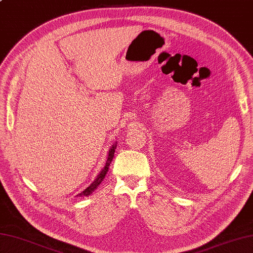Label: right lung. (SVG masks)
<instances>
[{"instance_id": "add662e5", "label": "right lung", "mask_w": 253, "mask_h": 253, "mask_svg": "<svg viewBox=\"0 0 253 253\" xmlns=\"http://www.w3.org/2000/svg\"><path fill=\"white\" fill-rule=\"evenodd\" d=\"M115 149H116V147H115V146H113V147L111 148L110 152H109V157H107V160H106V163H105L104 169L101 170V173L98 175V177H96L95 180L92 182V184H91L88 188H85V189H84L83 192L78 193L79 196H89L90 193H92V191H94L95 188L98 187V186L101 184V181L104 179V177H105V175H106V173H107V170H109V166H110V164L112 163L113 157H114Z\"/></svg>"}]
</instances>
